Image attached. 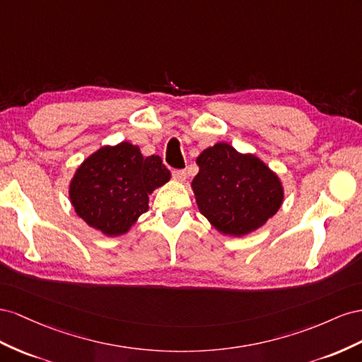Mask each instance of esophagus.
<instances>
[{
    "mask_svg": "<svg viewBox=\"0 0 362 362\" xmlns=\"http://www.w3.org/2000/svg\"><path fill=\"white\" fill-rule=\"evenodd\" d=\"M173 177L179 182L187 180V170H173Z\"/></svg>",
    "mask_w": 362,
    "mask_h": 362,
    "instance_id": "34e87169",
    "label": "esophagus"
}]
</instances>
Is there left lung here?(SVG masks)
I'll return each instance as SVG.
<instances>
[{
  "instance_id": "1",
  "label": "left lung",
  "mask_w": 362,
  "mask_h": 362,
  "mask_svg": "<svg viewBox=\"0 0 362 362\" xmlns=\"http://www.w3.org/2000/svg\"><path fill=\"white\" fill-rule=\"evenodd\" d=\"M200 167L191 187L200 212L216 230L241 236L279 211L284 189L277 175L253 154L229 144H215L197 158Z\"/></svg>"
}]
</instances>
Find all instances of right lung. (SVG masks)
Masks as SVG:
<instances>
[{
  "mask_svg": "<svg viewBox=\"0 0 362 362\" xmlns=\"http://www.w3.org/2000/svg\"><path fill=\"white\" fill-rule=\"evenodd\" d=\"M171 177L159 156L144 158L136 146L103 147L80 165L69 199L80 218L107 236L126 233L148 211V194Z\"/></svg>",
  "mask_w": 362,
  "mask_h": 362,
  "instance_id": "obj_1",
  "label": "right lung"
}]
</instances>
